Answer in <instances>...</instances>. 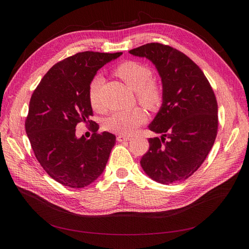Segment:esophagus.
<instances>
[{
    "label": "esophagus",
    "instance_id": "obj_1",
    "mask_svg": "<svg viewBox=\"0 0 249 249\" xmlns=\"http://www.w3.org/2000/svg\"><path fill=\"white\" fill-rule=\"evenodd\" d=\"M132 138L130 136H125V135H118L116 137V140L118 142H124V141H130Z\"/></svg>",
    "mask_w": 249,
    "mask_h": 249
}]
</instances>
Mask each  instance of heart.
<instances>
[{
	"instance_id": "b5f03b06",
	"label": "heart",
	"mask_w": 249,
	"mask_h": 249,
	"mask_svg": "<svg viewBox=\"0 0 249 249\" xmlns=\"http://www.w3.org/2000/svg\"><path fill=\"white\" fill-rule=\"evenodd\" d=\"M115 74L136 91L137 101L150 111L159 110L164 102V91L161 84L153 79L150 67L139 61L129 60L117 65ZM104 83L102 74L96 73L89 82L88 99L90 106L97 112L103 111L101 87ZM146 114L141 108L112 113L104 122L105 129L120 135H130L144 124Z\"/></svg>"
}]
</instances>
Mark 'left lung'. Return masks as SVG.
Masks as SVG:
<instances>
[{
  "mask_svg": "<svg viewBox=\"0 0 249 249\" xmlns=\"http://www.w3.org/2000/svg\"><path fill=\"white\" fill-rule=\"evenodd\" d=\"M129 53L156 65L164 91L162 107L148 125L162 136L148 139L141 167L158 183L182 182L200 167L215 142V93L199 66L175 48L150 42Z\"/></svg>",
  "mask_w": 249,
  "mask_h": 249,
  "instance_id": "8db88e82",
  "label": "left lung"
}]
</instances>
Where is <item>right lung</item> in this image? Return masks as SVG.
Returning <instances> with one entry per match:
<instances>
[{"instance_id": "add662e5", "label": "right lung", "mask_w": 249, "mask_h": 249, "mask_svg": "<svg viewBox=\"0 0 249 249\" xmlns=\"http://www.w3.org/2000/svg\"><path fill=\"white\" fill-rule=\"evenodd\" d=\"M123 53L81 52L56 63L31 96L26 133L36 159L48 175L71 188H83L99 178L108 162L115 136L99 133L88 99L89 82L101 67ZM86 123L94 134L78 139L75 126Z\"/></svg>"}]
</instances>
